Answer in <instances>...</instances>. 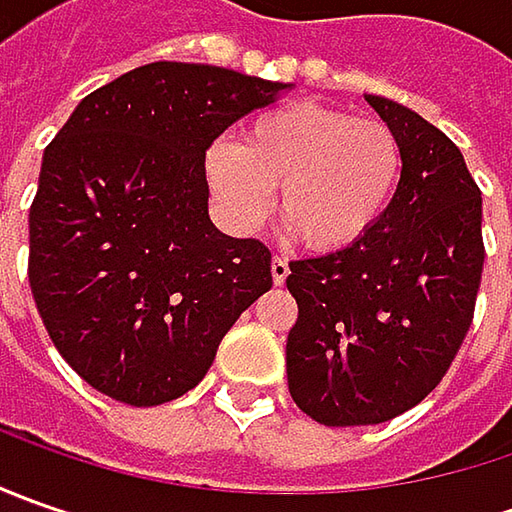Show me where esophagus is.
<instances>
[{"label": "esophagus", "instance_id": "34e87169", "mask_svg": "<svg viewBox=\"0 0 512 512\" xmlns=\"http://www.w3.org/2000/svg\"><path fill=\"white\" fill-rule=\"evenodd\" d=\"M270 273H273V282H276V285H285L287 273H290V265H287L285 256H273V262H270Z\"/></svg>", "mask_w": 512, "mask_h": 512}]
</instances>
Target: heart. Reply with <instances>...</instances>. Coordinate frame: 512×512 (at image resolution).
I'll use <instances>...</instances> for the list:
<instances>
[{
	"label": "heart",
	"mask_w": 512,
	"mask_h": 512,
	"mask_svg": "<svg viewBox=\"0 0 512 512\" xmlns=\"http://www.w3.org/2000/svg\"><path fill=\"white\" fill-rule=\"evenodd\" d=\"M207 185L227 222L256 227L273 207L313 250L333 253L379 225L402 182L396 130L379 119L322 105H287L250 119L239 145L207 150Z\"/></svg>",
	"instance_id": "heart-1"
}]
</instances>
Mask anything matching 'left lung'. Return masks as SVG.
<instances>
[{
	"mask_svg": "<svg viewBox=\"0 0 512 512\" xmlns=\"http://www.w3.org/2000/svg\"><path fill=\"white\" fill-rule=\"evenodd\" d=\"M404 153L402 182L362 242L290 262L299 316L287 387L310 419L356 427L396 419L436 390L473 325L482 285V190L442 130L367 96Z\"/></svg>",
	"mask_w": 512,
	"mask_h": 512,
	"instance_id": "1",
	"label": "left lung"
}]
</instances>
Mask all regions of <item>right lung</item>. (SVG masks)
Wrapping results in <instances>:
<instances>
[{"instance_id":"1","label":"right lung","mask_w":512,"mask_h":512,"mask_svg":"<svg viewBox=\"0 0 512 512\" xmlns=\"http://www.w3.org/2000/svg\"><path fill=\"white\" fill-rule=\"evenodd\" d=\"M285 88L153 62L85 96L45 148L28 282L50 342L99 393L179 399L270 290V250L207 219L205 150Z\"/></svg>"}]
</instances>
